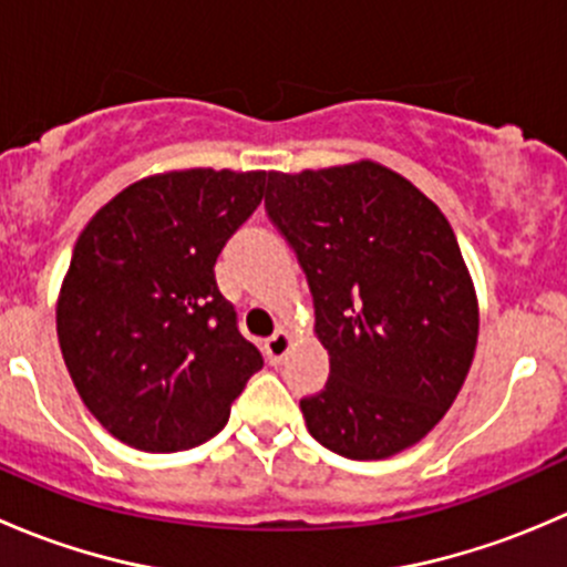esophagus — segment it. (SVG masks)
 <instances>
[{
  "mask_svg": "<svg viewBox=\"0 0 567 567\" xmlns=\"http://www.w3.org/2000/svg\"><path fill=\"white\" fill-rule=\"evenodd\" d=\"M290 342H293V340H290L288 331H282V329L274 331V334L266 340V357H268V362H271V364L282 362L285 353L290 351Z\"/></svg>",
  "mask_w": 567,
  "mask_h": 567,
  "instance_id": "1",
  "label": "esophagus"
}]
</instances>
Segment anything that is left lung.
I'll return each instance as SVG.
<instances>
[{"instance_id":"left-lung-1","label":"left lung","mask_w":567,"mask_h":567,"mask_svg":"<svg viewBox=\"0 0 567 567\" xmlns=\"http://www.w3.org/2000/svg\"><path fill=\"white\" fill-rule=\"evenodd\" d=\"M266 214L307 274L329 381L301 398L307 431L351 461L433 431L477 346V296L442 210L375 162L268 173Z\"/></svg>"}]
</instances>
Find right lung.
<instances>
[{
	"instance_id": "1",
	"label": "right lung",
	"mask_w": 567,
	"mask_h": 567,
	"mask_svg": "<svg viewBox=\"0 0 567 567\" xmlns=\"http://www.w3.org/2000/svg\"><path fill=\"white\" fill-rule=\"evenodd\" d=\"M262 188L266 173L153 175L79 236L56 337L84 405L120 442L145 453L208 442L262 368L214 274Z\"/></svg>"
}]
</instances>
